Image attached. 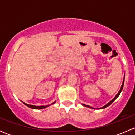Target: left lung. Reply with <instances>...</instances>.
Returning a JSON list of instances; mask_svg holds the SVG:
<instances>
[{
  "instance_id": "8db88e82",
  "label": "left lung",
  "mask_w": 135,
  "mask_h": 135,
  "mask_svg": "<svg viewBox=\"0 0 135 135\" xmlns=\"http://www.w3.org/2000/svg\"><path fill=\"white\" fill-rule=\"evenodd\" d=\"M124 81H125V76H124V78H123V83H122V86H121V88H120V89H119V91H118V93H117V95H115V97H114V99H112V100H110V102H108V103H107V104H106V105L103 106V107H101V108H97V109H103V108H107V107H108V106H110V104H111L113 102H114V100H115V99H116L118 97V96H119V94H120V93H121V92H122V89H123V85H124ZM82 104L83 106H84V107H88V108H92V109H95V108H93V107H90V106H89V105H87V104Z\"/></svg>"
}]
</instances>
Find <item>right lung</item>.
<instances>
[{"instance_id":"add662e5","label":"right lung","mask_w":135,"mask_h":135,"mask_svg":"<svg viewBox=\"0 0 135 135\" xmlns=\"http://www.w3.org/2000/svg\"><path fill=\"white\" fill-rule=\"evenodd\" d=\"M24 104H25V106H27V107H29V108H32V109H36V110H39V109H44V108H47V107H48L50 105H52V104H54V103H55V102H54L53 103H51V104H49V105H46V106H34V105H31V104H26V103H24V102L21 101Z\"/></svg>"}]
</instances>
